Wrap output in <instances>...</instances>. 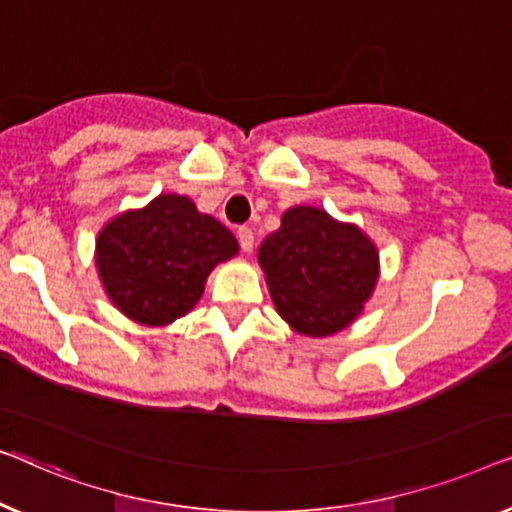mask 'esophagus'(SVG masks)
<instances>
[{"label":"esophagus","mask_w":512,"mask_h":512,"mask_svg":"<svg viewBox=\"0 0 512 512\" xmlns=\"http://www.w3.org/2000/svg\"><path fill=\"white\" fill-rule=\"evenodd\" d=\"M236 236H239V243H241L243 253H250V250H253V246H255L253 229H250V227H239V229H236Z\"/></svg>","instance_id":"esophagus-1"}]
</instances>
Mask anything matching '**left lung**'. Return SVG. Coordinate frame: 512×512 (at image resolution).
<instances>
[{"label":"left lung","mask_w":512,"mask_h":512,"mask_svg":"<svg viewBox=\"0 0 512 512\" xmlns=\"http://www.w3.org/2000/svg\"><path fill=\"white\" fill-rule=\"evenodd\" d=\"M259 264L278 313L306 336L348 327L378 280L373 243L313 206L283 215L259 246Z\"/></svg>","instance_id":"8db88e82"}]
</instances>
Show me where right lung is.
Instances as JSON below:
<instances>
[{
    "instance_id": "obj_1",
    "label": "right lung",
    "mask_w": 512,
    "mask_h": 512,
    "mask_svg": "<svg viewBox=\"0 0 512 512\" xmlns=\"http://www.w3.org/2000/svg\"><path fill=\"white\" fill-rule=\"evenodd\" d=\"M239 250L234 234L187 197L160 194L143 208L120 215L97 241L102 283L127 318L167 325L197 304L206 276Z\"/></svg>"
}]
</instances>
